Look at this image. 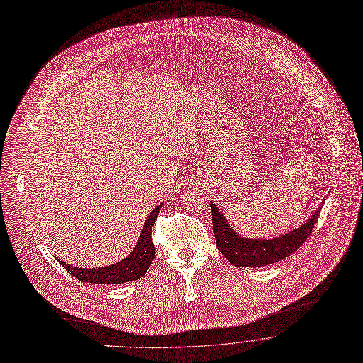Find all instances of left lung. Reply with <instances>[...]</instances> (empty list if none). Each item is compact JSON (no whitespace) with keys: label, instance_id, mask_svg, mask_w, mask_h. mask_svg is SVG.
I'll list each match as a JSON object with an SVG mask.
<instances>
[{"label":"left lung","instance_id":"1","mask_svg":"<svg viewBox=\"0 0 363 363\" xmlns=\"http://www.w3.org/2000/svg\"><path fill=\"white\" fill-rule=\"evenodd\" d=\"M210 207L216 245L221 255L238 268L267 267L292 255L310 236L321 211L320 206L307 221L278 238L250 239L235 232L216 203L210 201Z\"/></svg>","mask_w":363,"mask_h":363}]
</instances>
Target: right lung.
Instances as JSON below:
<instances>
[{"label": "right lung", "instance_id": "right-lung-1", "mask_svg": "<svg viewBox=\"0 0 363 363\" xmlns=\"http://www.w3.org/2000/svg\"><path fill=\"white\" fill-rule=\"evenodd\" d=\"M162 204H159L152 213L147 216L142 233L139 236V242L135 249L131 250L124 259L113 263V265L103 268H78L60 259L59 263L67 269L72 277L79 279L81 282L88 284H124L128 281L140 279L149 269L150 263L155 259V246L152 242V227L157 217Z\"/></svg>", "mask_w": 363, "mask_h": 363}]
</instances>
